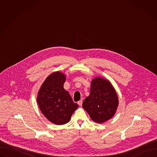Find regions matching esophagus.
<instances>
[{"mask_svg": "<svg viewBox=\"0 0 157 157\" xmlns=\"http://www.w3.org/2000/svg\"><path fill=\"white\" fill-rule=\"evenodd\" d=\"M78 104L80 106H81V105H82V100L79 101L78 102Z\"/></svg>", "mask_w": 157, "mask_h": 157, "instance_id": "obj_1", "label": "esophagus"}]
</instances>
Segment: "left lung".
<instances>
[{"instance_id":"obj_1","label":"left lung","mask_w":157,"mask_h":157,"mask_svg":"<svg viewBox=\"0 0 157 157\" xmlns=\"http://www.w3.org/2000/svg\"><path fill=\"white\" fill-rule=\"evenodd\" d=\"M119 101L114 87L107 80L96 78L92 81L90 95L82 102L83 108L93 121L103 123L113 117Z\"/></svg>"}]
</instances>
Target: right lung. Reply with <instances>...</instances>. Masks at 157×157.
<instances>
[{"mask_svg":"<svg viewBox=\"0 0 157 157\" xmlns=\"http://www.w3.org/2000/svg\"><path fill=\"white\" fill-rule=\"evenodd\" d=\"M65 79L64 75L60 72L52 73L41 85L37 96L41 113L48 120L57 125L68 123L78 107L63 88Z\"/></svg>","mask_w":157,"mask_h":157,"instance_id":"1","label":"right lung"}]
</instances>
